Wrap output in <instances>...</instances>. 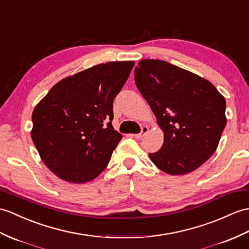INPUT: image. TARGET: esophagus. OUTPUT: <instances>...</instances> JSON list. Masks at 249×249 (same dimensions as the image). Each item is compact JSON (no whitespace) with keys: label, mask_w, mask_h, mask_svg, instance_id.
Listing matches in <instances>:
<instances>
[{"label":"esophagus","mask_w":249,"mask_h":249,"mask_svg":"<svg viewBox=\"0 0 249 249\" xmlns=\"http://www.w3.org/2000/svg\"><path fill=\"white\" fill-rule=\"evenodd\" d=\"M148 132V127L147 126H143L142 128H141V132L140 134H138V135H132L134 136L136 139H142L144 136H145L146 134Z\"/></svg>","instance_id":"1"}]
</instances>
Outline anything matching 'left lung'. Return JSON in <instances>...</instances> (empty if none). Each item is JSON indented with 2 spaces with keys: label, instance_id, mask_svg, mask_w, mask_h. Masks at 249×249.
Returning <instances> with one entry per match:
<instances>
[{
  "label": "left lung",
  "instance_id": "8db88e82",
  "mask_svg": "<svg viewBox=\"0 0 249 249\" xmlns=\"http://www.w3.org/2000/svg\"><path fill=\"white\" fill-rule=\"evenodd\" d=\"M138 90L164 132L153 163L170 175L197 169L216 151L226 126V101L207 79L170 62L143 59L135 69Z\"/></svg>",
  "mask_w": 249,
  "mask_h": 249
}]
</instances>
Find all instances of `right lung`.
<instances>
[{
    "label": "right lung",
    "mask_w": 249,
    "mask_h": 249,
    "mask_svg": "<svg viewBox=\"0 0 249 249\" xmlns=\"http://www.w3.org/2000/svg\"><path fill=\"white\" fill-rule=\"evenodd\" d=\"M134 65L101 63L63 78L35 107L33 142L57 177L84 183L106 169L122 139L111 124L113 100Z\"/></svg>",
    "instance_id": "obj_1"
}]
</instances>
